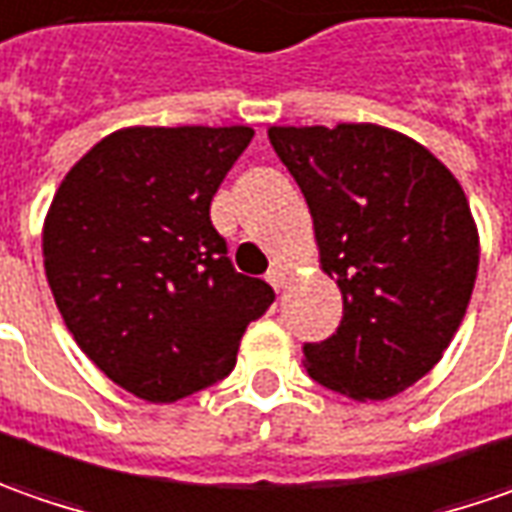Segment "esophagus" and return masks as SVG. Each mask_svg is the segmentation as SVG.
<instances>
[{
    "instance_id": "1",
    "label": "esophagus",
    "mask_w": 512,
    "mask_h": 512,
    "mask_svg": "<svg viewBox=\"0 0 512 512\" xmlns=\"http://www.w3.org/2000/svg\"><path fill=\"white\" fill-rule=\"evenodd\" d=\"M266 280L272 283L274 289L280 291V289H283V286H286V280H289V272H286V269H283L280 263H274L272 269H269V274H266Z\"/></svg>"
}]
</instances>
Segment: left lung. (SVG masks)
I'll return each mask as SVG.
<instances>
[{
  "label": "left lung",
  "instance_id": "8db88e82",
  "mask_svg": "<svg viewBox=\"0 0 512 512\" xmlns=\"http://www.w3.org/2000/svg\"><path fill=\"white\" fill-rule=\"evenodd\" d=\"M314 218L343 320L303 345L309 377L351 399H388L422 379L465 317L479 232L450 169L377 124L269 127Z\"/></svg>",
  "mask_w": 512,
  "mask_h": 512
}]
</instances>
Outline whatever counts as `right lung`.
Instances as JSON below:
<instances>
[{
	"label": "right lung",
	"instance_id": "add662e5",
	"mask_svg": "<svg viewBox=\"0 0 512 512\" xmlns=\"http://www.w3.org/2000/svg\"><path fill=\"white\" fill-rule=\"evenodd\" d=\"M252 127H127L64 175L45 218V272L64 326L147 402H175L235 368L274 303L235 272L209 206Z\"/></svg>",
	"mask_w": 512,
	"mask_h": 512
}]
</instances>
